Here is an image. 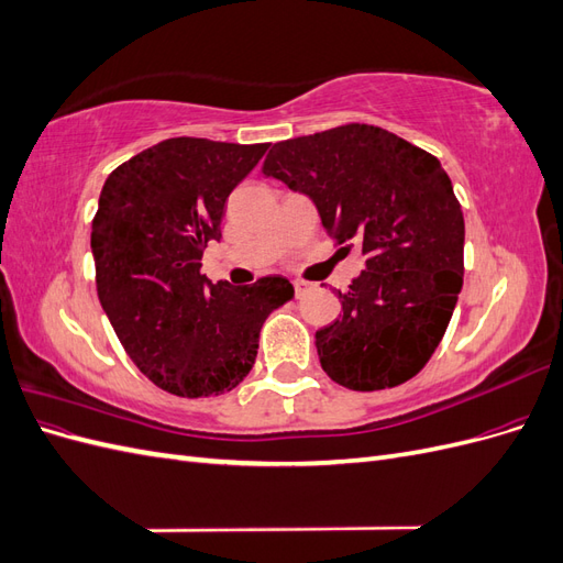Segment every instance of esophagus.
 <instances>
[{
  "label": "esophagus",
  "mask_w": 563,
  "mask_h": 563,
  "mask_svg": "<svg viewBox=\"0 0 563 563\" xmlns=\"http://www.w3.org/2000/svg\"><path fill=\"white\" fill-rule=\"evenodd\" d=\"M312 288V284L310 282H302V279H296L294 282V291H296V298H302L305 294H308Z\"/></svg>",
  "instance_id": "34e87169"
}]
</instances>
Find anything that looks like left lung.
Segmentation results:
<instances>
[{
	"label": "left lung",
	"instance_id": "1",
	"mask_svg": "<svg viewBox=\"0 0 563 563\" xmlns=\"http://www.w3.org/2000/svg\"><path fill=\"white\" fill-rule=\"evenodd\" d=\"M263 174L310 197L323 230L366 258L338 291L343 317L314 333L321 368L356 391L411 380L446 333L465 272L463 209L439 159L345 124L275 143Z\"/></svg>",
	"mask_w": 563,
	"mask_h": 563
}]
</instances>
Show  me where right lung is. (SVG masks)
I'll use <instances>...</instances> for the list:
<instances>
[{"instance_id": "1", "label": "right lung", "mask_w": 563, "mask_h": 563, "mask_svg": "<svg viewBox=\"0 0 563 563\" xmlns=\"http://www.w3.org/2000/svg\"><path fill=\"white\" fill-rule=\"evenodd\" d=\"M269 143L168 139L117 166L91 225L100 305L126 354L176 397L225 395L258 354L263 321L294 298L286 277L213 284L201 255L220 242L230 192Z\"/></svg>"}]
</instances>
